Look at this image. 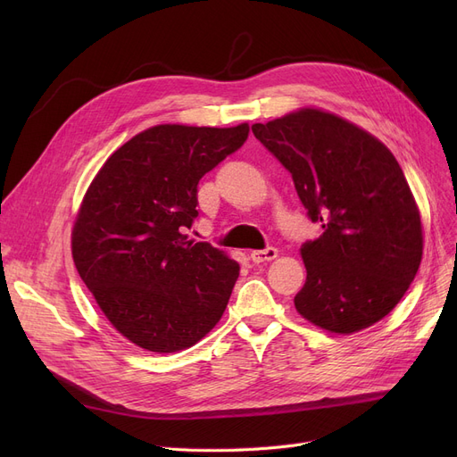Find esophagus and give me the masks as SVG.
Listing matches in <instances>:
<instances>
[{
    "instance_id": "obj_1",
    "label": "esophagus",
    "mask_w": 457,
    "mask_h": 457,
    "mask_svg": "<svg viewBox=\"0 0 457 457\" xmlns=\"http://www.w3.org/2000/svg\"><path fill=\"white\" fill-rule=\"evenodd\" d=\"M278 257V250L276 248H265V250H253L250 253V259L255 262V265H259V262H267V261H272Z\"/></svg>"
}]
</instances>
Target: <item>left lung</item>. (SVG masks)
I'll return each instance as SVG.
<instances>
[{
  "instance_id": "obj_1",
  "label": "left lung",
  "mask_w": 457,
  "mask_h": 457,
  "mask_svg": "<svg viewBox=\"0 0 457 457\" xmlns=\"http://www.w3.org/2000/svg\"><path fill=\"white\" fill-rule=\"evenodd\" d=\"M255 138L291 172L322 235L302 246L298 313L331 333H355L402 300L422 259L411 188L386 144L348 120L300 109L253 124Z\"/></svg>"
}]
</instances>
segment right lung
<instances>
[{"label":"right lung","mask_w":457,"mask_h":457,"mask_svg":"<svg viewBox=\"0 0 457 457\" xmlns=\"http://www.w3.org/2000/svg\"><path fill=\"white\" fill-rule=\"evenodd\" d=\"M250 126L162 124L100 168L71 231L76 269L107 320L157 353L190 348L220 320L238 262L188 241L200 179L237 152Z\"/></svg>","instance_id":"add662e5"}]
</instances>
